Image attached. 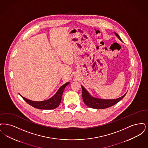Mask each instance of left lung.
Returning a JSON list of instances; mask_svg holds the SVG:
<instances>
[{"instance_id": "left-lung-1", "label": "left lung", "mask_w": 148, "mask_h": 148, "mask_svg": "<svg viewBox=\"0 0 148 148\" xmlns=\"http://www.w3.org/2000/svg\"><path fill=\"white\" fill-rule=\"evenodd\" d=\"M114 34L116 37L119 39L121 41H122L120 36L114 32ZM82 89V98L84 103L88 107L93 108V109H104L110 107L118 102H119L122 99H123L125 96L126 93L123 96L121 97L116 99H100L97 98L92 96L90 93L86 90L84 87L83 86H81Z\"/></svg>"}]
</instances>
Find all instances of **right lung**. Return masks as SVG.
Segmentation results:
<instances>
[{
  "instance_id": "1",
  "label": "right lung",
  "mask_w": 148,
  "mask_h": 148,
  "mask_svg": "<svg viewBox=\"0 0 148 148\" xmlns=\"http://www.w3.org/2000/svg\"><path fill=\"white\" fill-rule=\"evenodd\" d=\"M70 84V82H66V84H63L60 88L58 89L57 92L55 94L54 96L52 97L50 99H48L45 101H33L30 99H28L25 97L22 96L21 95L20 96L27 103L33 107L36 108L37 109H55L58 107L61 101L62 96L64 92L65 87Z\"/></svg>"
}]
</instances>
